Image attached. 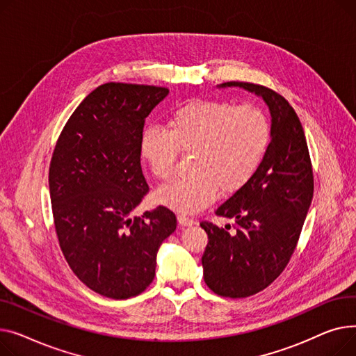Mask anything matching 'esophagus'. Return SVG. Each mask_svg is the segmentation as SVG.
Returning <instances> with one entry per match:
<instances>
[{"label": "esophagus", "instance_id": "esophagus-1", "mask_svg": "<svg viewBox=\"0 0 356 356\" xmlns=\"http://www.w3.org/2000/svg\"><path fill=\"white\" fill-rule=\"evenodd\" d=\"M177 218H178V224H179L181 227H191V225L195 224V221H194L193 218L186 217V216H182V214H179Z\"/></svg>", "mask_w": 356, "mask_h": 356}]
</instances>
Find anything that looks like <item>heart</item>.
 Returning a JSON list of instances; mask_svg holds the SVG:
<instances>
[{"label":"heart","instance_id":"1","mask_svg":"<svg viewBox=\"0 0 356 356\" xmlns=\"http://www.w3.org/2000/svg\"><path fill=\"white\" fill-rule=\"evenodd\" d=\"M271 123L252 103L193 100L175 109L166 128L140 136V156L159 181H170L178 151L193 152L191 175L156 193V200L184 214L201 211L220 194H236L253 179L268 151Z\"/></svg>","mask_w":356,"mask_h":356}]
</instances>
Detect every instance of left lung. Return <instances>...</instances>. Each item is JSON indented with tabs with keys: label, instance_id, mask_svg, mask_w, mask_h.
Wrapping results in <instances>:
<instances>
[{
	"label": "left lung",
	"instance_id": "1",
	"mask_svg": "<svg viewBox=\"0 0 356 356\" xmlns=\"http://www.w3.org/2000/svg\"><path fill=\"white\" fill-rule=\"evenodd\" d=\"M218 88L260 96L271 116V140L259 171L216 210L234 220V229L200 224L208 236L204 280L216 295L237 299L259 293L287 266L313 198V171L302 123L282 95L245 81Z\"/></svg>",
	"mask_w": 356,
	"mask_h": 356
}]
</instances>
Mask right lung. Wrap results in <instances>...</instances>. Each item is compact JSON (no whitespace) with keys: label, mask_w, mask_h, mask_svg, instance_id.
Segmentation results:
<instances>
[{"label":"right lung","mask_w":356,"mask_h":356,"mask_svg":"<svg viewBox=\"0 0 356 356\" xmlns=\"http://www.w3.org/2000/svg\"><path fill=\"white\" fill-rule=\"evenodd\" d=\"M166 88L104 83L63 128L49 186L58 244L73 273L111 299L138 296L155 277L156 253L177 217L156 207L132 213L149 191L140 168L145 119Z\"/></svg>","instance_id":"right-lung-1"}]
</instances>
